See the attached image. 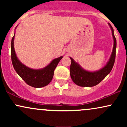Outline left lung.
Returning a JSON list of instances; mask_svg holds the SVG:
<instances>
[{
    "mask_svg": "<svg viewBox=\"0 0 127 127\" xmlns=\"http://www.w3.org/2000/svg\"><path fill=\"white\" fill-rule=\"evenodd\" d=\"M112 30V36L113 37V48L111 57L108 63L105 66L97 72H91L86 71L80 67L72 58H70L71 64L70 67V73L72 81L77 85L80 87H91L97 85L102 80L107 76V75L111 72L115 63L116 57V40L114 36V31L113 27L109 23Z\"/></svg>",
    "mask_w": 127,
    "mask_h": 127,
    "instance_id": "obj_1",
    "label": "left lung"
}]
</instances>
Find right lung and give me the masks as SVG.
Masks as SVG:
<instances>
[{"instance_id": "right-lung-1", "label": "right lung", "mask_w": 127, "mask_h": 127, "mask_svg": "<svg viewBox=\"0 0 127 127\" xmlns=\"http://www.w3.org/2000/svg\"><path fill=\"white\" fill-rule=\"evenodd\" d=\"M14 36L15 34L11 40V60L16 72L26 84L31 87L41 88L47 85L52 81L55 68L63 57L53 60L49 65L42 69L34 70L27 67L17 57L14 47Z\"/></svg>"}]
</instances>
